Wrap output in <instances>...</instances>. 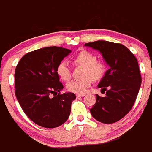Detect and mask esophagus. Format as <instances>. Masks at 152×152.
Wrapping results in <instances>:
<instances>
[{"label": "esophagus", "mask_w": 152, "mask_h": 152, "mask_svg": "<svg viewBox=\"0 0 152 152\" xmlns=\"http://www.w3.org/2000/svg\"><path fill=\"white\" fill-rule=\"evenodd\" d=\"M85 96V94H76V97L79 98V97H83Z\"/></svg>", "instance_id": "1"}]
</instances>
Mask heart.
<instances>
[{
	"label": "heart",
	"mask_w": 152,
	"mask_h": 152,
	"mask_svg": "<svg viewBox=\"0 0 152 152\" xmlns=\"http://www.w3.org/2000/svg\"><path fill=\"white\" fill-rule=\"evenodd\" d=\"M96 56L88 51H82L73 58L75 64L85 67V78L81 80H71L67 84L69 91L76 94H84L91 85L94 80H99L104 76L106 71V66L102 61H96ZM56 73L63 81H68L71 77V71L68 64L62 61L58 63L56 67Z\"/></svg>",
	"instance_id": "obj_1"
}]
</instances>
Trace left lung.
Here are the masks:
<instances>
[{
	"label": "left lung",
	"mask_w": 152,
	"mask_h": 152,
	"mask_svg": "<svg viewBox=\"0 0 152 152\" xmlns=\"http://www.w3.org/2000/svg\"><path fill=\"white\" fill-rule=\"evenodd\" d=\"M85 46L98 50L109 66L98 84L102 91H106V96L96 95L91 115L102 123H116L130 111L137 96L142 82L137 60L121 44L96 41Z\"/></svg>",
	"instance_id": "1"
}]
</instances>
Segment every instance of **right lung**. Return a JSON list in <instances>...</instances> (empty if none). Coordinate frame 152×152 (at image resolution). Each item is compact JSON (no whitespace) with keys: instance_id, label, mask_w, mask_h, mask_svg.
Returning <instances> with one entry per match:
<instances>
[{"instance_id":"right-lung-1","label":"right lung","mask_w":152,"mask_h":152,"mask_svg":"<svg viewBox=\"0 0 152 152\" xmlns=\"http://www.w3.org/2000/svg\"><path fill=\"white\" fill-rule=\"evenodd\" d=\"M70 53L65 48L48 47L26 53L16 66V98L26 115L42 127H58L69 118L76 95L60 94L64 87L56 67Z\"/></svg>"}]
</instances>
